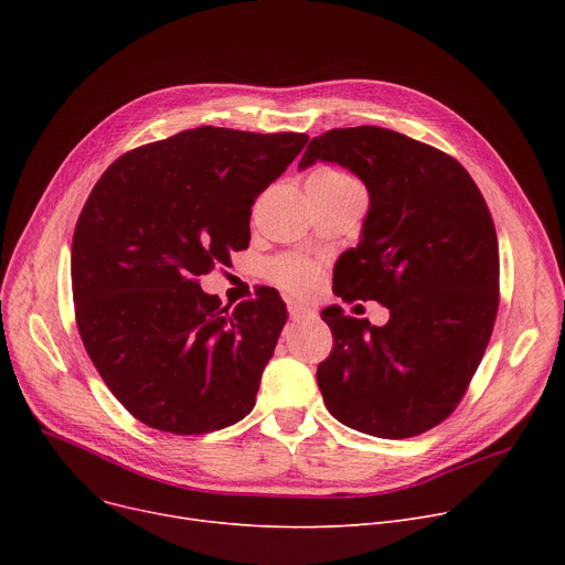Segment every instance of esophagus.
Returning <instances> with one entry per match:
<instances>
[{"label":"esophagus","instance_id":"34e87169","mask_svg":"<svg viewBox=\"0 0 565 565\" xmlns=\"http://www.w3.org/2000/svg\"><path fill=\"white\" fill-rule=\"evenodd\" d=\"M288 316L292 322H302V320H309L316 316V311L311 307H305L300 302H288Z\"/></svg>","mask_w":565,"mask_h":565}]
</instances>
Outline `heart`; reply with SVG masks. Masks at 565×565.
Listing matches in <instances>:
<instances>
[{
    "instance_id": "b5f03b06",
    "label": "heart",
    "mask_w": 565,
    "mask_h": 565,
    "mask_svg": "<svg viewBox=\"0 0 565 565\" xmlns=\"http://www.w3.org/2000/svg\"><path fill=\"white\" fill-rule=\"evenodd\" d=\"M309 183L352 185V183H358V181H354V178H350L343 171L322 169V171L311 175ZM316 275H318L316 263H311L307 258H300V256H281V258H275L270 263V277H273V281L279 284L286 290H292V292L309 290L313 286V281H316Z\"/></svg>"
}]
</instances>
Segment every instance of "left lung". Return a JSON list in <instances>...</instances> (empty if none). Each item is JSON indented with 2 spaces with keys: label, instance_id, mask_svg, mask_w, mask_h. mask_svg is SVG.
Returning a JSON list of instances; mask_svg holds the SVG:
<instances>
[{
  "label": "left lung",
  "instance_id": "8db88e82",
  "mask_svg": "<svg viewBox=\"0 0 565 565\" xmlns=\"http://www.w3.org/2000/svg\"><path fill=\"white\" fill-rule=\"evenodd\" d=\"M316 160L348 167L371 196L360 245L337 260L334 292L390 309L382 328L322 311L334 339L316 371L324 405L366 435H422L458 407L492 337L499 245L488 203L456 158L396 130H328L300 169Z\"/></svg>",
  "mask_w": 565,
  "mask_h": 565
}]
</instances>
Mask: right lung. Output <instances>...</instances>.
I'll return each instance as SVG.
<instances>
[{
  "instance_id": "obj_1",
  "label": "right lung",
  "mask_w": 565,
  "mask_h": 565,
  "mask_svg": "<svg viewBox=\"0 0 565 565\" xmlns=\"http://www.w3.org/2000/svg\"><path fill=\"white\" fill-rule=\"evenodd\" d=\"M307 141L201 126L132 148L88 194L71 252L77 330L141 424L203 435L254 409L286 305L270 288L228 309L199 277L249 247L256 196Z\"/></svg>"
}]
</instances>
